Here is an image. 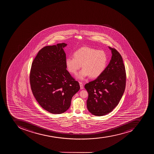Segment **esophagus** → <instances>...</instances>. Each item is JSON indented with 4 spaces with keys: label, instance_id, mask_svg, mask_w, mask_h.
Segmentation results:
<instances>
[{
    "label": "esophagus",
    "instance_id": "1",
    "mask_svg": "<svg viewBox=\"0 0 154 154\" xmlns=\"http://www.w3.org/2000/svg\"><path fill=\"white\" fill-rule=\"evenodd\" d=\"M79 85H80V89L82 90L84 88V86L83 85V84L81 82H79Z\"/></svg>",
    "mask_w": 154,
    "mask_h": 154
}]
</instances>
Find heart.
Returning <instances> with one entry per match:
<instances>
[{"mask_svg":"<svg viewBox=\"0 0 154 154\" xmlns=\"http://www.w3.org/2000/svg\"><path fill=\"white\" fill-rule=\"evenodd\" d=\"M74 58H66V66L68 71L74 75H76L82 67L83 69L78 76L80 80H84L88 75L92 78L100 76L106 69L108 63L107 56L104 51L91 48H81L74 53Z\"/></svg>","mask_w":154,"mask_h":154,"instance_id":"1","label":"heart"}]
</instances>
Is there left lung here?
<instances>
[{
    "instance_id": "8db88e82",
    "label": "left lung",
    "mask_w": 154,
    "mask_h": 154,
    "mask_svg": "<svg viewBox=\"0 0 154 154\" xmlns=\"http://www.w3.org/2000/svg\"><path fill=\"white\" fill-rule=\"evenodd\" d=\"M108 48L112 57L108 66L97 79L85 85L88 94V109L96 116L112 111L119 104L126 87V71L122 56L115 48Z\"/></svg>"
}]
</instances>
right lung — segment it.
Instances as JSON below:
<instances>
[{"mask_svg":"<svg viewBox=\"0 0 154 154\" xmlns=\"http://www.w3.org/2000/svg\"><path fill=\"white\" fill-rule=\"evenodd\" d=\"M67 44L46 46L39 51L32 64L31 88L34 97L43 109L52 114L66 111L72 98L80 89L67 70Z\"/></svg>","mask_w":154,"mask_h":154,"instance_id":"add662e5","label":"right lung"}]
</instances>
